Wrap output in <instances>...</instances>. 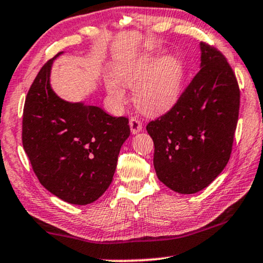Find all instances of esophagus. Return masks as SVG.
I'll return each instance as SVG.
<instances>
[{"instance_id":"obj_1","label":"esophagus","mask_w":263,"mask_h":263,"mask_svg":"<svg viewBox=\"0 0 263 263\" xmlns=\"http://www.w3.org/2000/svg\"><path fill=\"white\" fill-rule=\"evenodd\" d=\"M129 127H130L132 134H138V133L142 132V123L140 120L135 117H132L130 121H129Z\"/></svg>"}]
</instances>
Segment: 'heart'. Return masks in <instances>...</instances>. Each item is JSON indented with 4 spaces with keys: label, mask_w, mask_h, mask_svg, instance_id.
Listing matches in <instances>:
<instances>
[{
    "label": "heart",
    "mask_w": 263,
    "mask_h": 263,
    "mask_svg": "<svg viewBox=\"0 0 263 263\" xmlns=\"http://www.w3.org/2000/svg\"><path fill=\"white\" fill-rule=\"evenodd\" d=\"M114 80L106 81V91L116 104L125 100L121 85L135 88L136 106L143 112L157 114L167 110L176 103L182 91L184 66L175 56L148 53L115 69Z\"/></svg>",
    "instance_id": "1"
}]
</instances>
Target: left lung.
<instances>
[{
  "label": "left lung",
  "mask_w": 263,
  "mask_h": 263,
  "mask_svg": "<svg viewBox=\"0 0 263 263\" xmlns=\"http://www.w3.org/2000/svg\"><path fill=\"white\" fill-rule=\"evenodd\" d=\"M200 70L170 111L147 124L153 164L167 188L195 194L211 184L231 156L239 87L224 55L200 43Z\"/></svg>",
  "instance_id": "1"
}]
</instances>
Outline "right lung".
Wrapping results in <instances>:
<instances>
[{
	"label": "right lung",
	"instance_id": "right-lung-1",
	"mask_svg": "<svg viewBox=\"0 0 263 263\" xmlns=\"http://www.w3.org/2000/svg\"><path fill=\"white\" fill-rule=\"evenodd\" d=\"M62 53L42 67L27 93L23 146L46 190L68 203L88 204L112 182L130 128L127 117H112L84 102H67L53 92L51 67Z\"/></svg>",
	"mask_w": 263,
	"mask_h": 263
}]
</instances>
